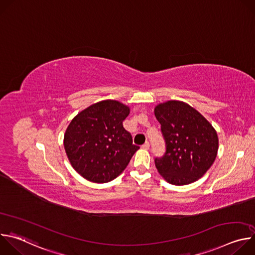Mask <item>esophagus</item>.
<instances>
[{"instance_id": "34e87169", "label": "esophagus", "mask_w": 255, "mask_h": 255, "mask_svg": "<svg viewBox=\"0 0 255 255\" xmlns=\"http://www.w3.org/2000/svg\"><path fill=\"white\" fill-rule=\"evenodd\" d=\"M149 147H150V144H149V142H145L143 145H142V148L143 149H149Z\"/></svg>"}]
</instances>
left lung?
Segmentation results:
<instances>
[{"label": "left lung", "mask_w": 255, "mask_h": 255, "mask_svg": "<svg viewBox=\"0 0 255 255\" xmlns=\"http://www.w3.org/2000/svg\"><path fill=\"white\" fill-rule=\"evenodd\" d=\"M161 125L166 152L155 159L159 174L174 186L201 178L214 163L219 139L212 124L189 104L170 100L154 108Z\"/></svg>", "instance_id": "left-lung-1"}]
</instances>
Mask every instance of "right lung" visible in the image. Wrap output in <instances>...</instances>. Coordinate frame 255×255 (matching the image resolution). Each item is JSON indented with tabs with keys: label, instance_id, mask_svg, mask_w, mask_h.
I'll return each mask as SVG.
<instances>
[{
	"label": "right lung",
	"instance_id": "add662e5",
	"mask_svg": "<svg viewBox=\"0 0 255 255\" xmlns=\"http://www.w3.org/2000/svg\"><path fill=\"white\" fill-rule=\"evenodd\" d=\"M130 107L104 100L81 111L67 126L63 146L75 170L96 184L115 179L128 165L139 146L123 127Z\"/></svg>",
	"mask_w": 255,
	"mask_h": 255
}]
</instances>
